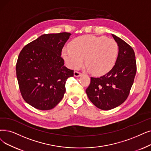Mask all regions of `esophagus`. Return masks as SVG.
I'll use <instances>...</instances> for the list:
<instances>
[{"label": "esophagus", "instance_id": "obj_1", "mask_svg": "<svg viewBox=\"0 0 151 151\" xmlns=\"http://www.w3.org/2000/svg\"><path fill=\"white\" fill-rule=\"evenodd\" d=\"M74 75L75 77H79L82 75V74L81 73V72H77V71H75L74 73Z\"/></svg>", "mask_w": 151, "mask_h": 151}]
</instances>
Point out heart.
Segmentation results:
<instances>
[{"label": "heart", "mask_w": 151, "mask_h": 151, "mask_svg": "<svg viewBox=\"0 0 151 151\" xmlns=\"http://www.w3.org/2000/svg\"><path fill=\"white\" fill-rule=\"evenodd\" d=\"M118 54L116 42L111 38L87 35L72 40L63 48L62 56L68 68H81L86 58L90 72L101 76L109 72L116 63Z\"/></svg>", "instance_id": "heart-1"}]
</instances>
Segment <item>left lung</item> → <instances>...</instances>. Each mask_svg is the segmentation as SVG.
Returning a JSON list of instances; mask_svg holds the SVG:
<instances>
[{"instance_id":"left-lung-1","label":"left lung","mask_w":151,"mask_h":151,"mask_svg":"<svg viewBox=\"0 0 151 151\" xmlns=\"http://www.w3.org/2000/svg\"><path fill=\"white\" fill-rule=\"evenodd\" d=\"M118 46V55L112 69L100 77H91L86 89L89 100L97 108L109 110L128 98L136 73L133 49L122 39L111 34Z\"/></svg>"}]
</instances>
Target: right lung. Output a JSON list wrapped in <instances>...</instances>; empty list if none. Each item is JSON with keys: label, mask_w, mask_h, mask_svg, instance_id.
<instances>
[{"label": "right lung", "mask_w": 151, "mask_h": 151, "mask_svg": "<svg viewBox=\"0 0 151 151\" xmlns=\"http://www.w3.org/2000/svg\"><path fill=\"white\" fill-rule=\"evenodd\" d=\"M69 33L45 34L27 45L19 54L16 73L27 104L40 110L55 108L65 93V82L74 70L64 65L61 52Z\"/></svg>", "instance_id": "obj_1"}]
</instances>
